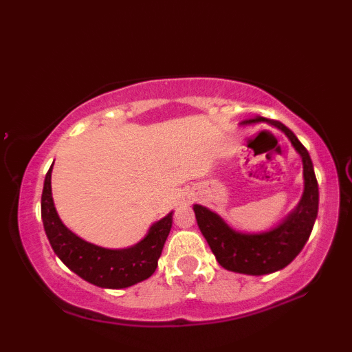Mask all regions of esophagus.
Masks as SVG:
<instances>
[{
  "mask_svg": "<svg viewBox=\"0 0 352 352\" xmlns=\"http://www.w3.org/2000/svg\"><path fill=\"white\" fill-rule=\"evenodd\" d=\"M186 199H187V200H190V199H192V194H190V192H189V194H187Z\"/></svg>",
  "mask_w": 352,
  "mask_h": 352,
  "instance_id": "obj_1",
  "label": "esophagus"
}]
</instances>
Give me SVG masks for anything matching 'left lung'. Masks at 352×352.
Returning <instances> with one entry per match:
<instances>
[{"label": "left lung", "instance_id": "obj_1", "mask_svg": "<svg viewBox=\"0 0 352 352\" xmlns=\"http://www.w3.org/2000/svg\"><path fill=\"white\" fill-rule=\"evenodd\" d=\"M269 123L280 129L290 139L292 146L300 153L302 162L305 189L296 208L271 230L259 234H243L234 230L218 213L204 205H194L197 224L208 242L211 252L224 269L248 276H264L280 271L298 256L309 239L319 211V186L314 166L307 148L300 142L295 133L277 120L256 117L245 120L247 123Z\"/></svg>", "mask_w": 352, "mask_h": 352}]
</instances>
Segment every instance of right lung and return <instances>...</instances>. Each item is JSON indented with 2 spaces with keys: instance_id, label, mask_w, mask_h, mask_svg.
Instances as JSON below:
<instances>
[{
  "instance_id": "obj_1",
  "label": "right lung",
  "mask_w": 352,
  "mask_h": 352,
  "mask_svg": "<svg viewBox=\"0 0 352 352\" xmlns=\"http://www.w3.org/2000/svg\"><path fill=\"white\" fill-rule=\"evenodd\" d=\"M52 166L41 194V219L52 250L62 263L86 282L102 288H126L155 272L173 224V211L148 228L146 237L128 248H104L86 242L67 228L52 200Z\"/></svg>"
}]
</instances>
